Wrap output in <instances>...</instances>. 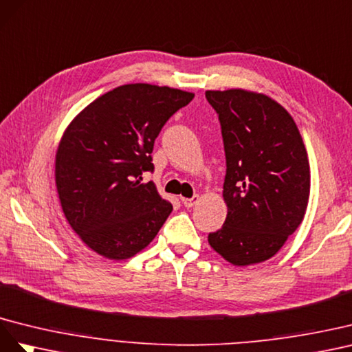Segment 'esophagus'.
<instances>
[{
	"mask_svg": "<svg viewBox=\"0 0 352 352\" xmlns=\"http://www.w3.org/2000/svg\"><path fill=\"white\" fill-rule=\"evenodd\" d=\"M182 202H183V205H184L186 208H192V206H195V205L199 202V196L195 195L193 197H190V199L182 197Z\"/></svg>",
	"mask_w": 352,
	"mask_h": 352,
	"instance_id": "esophagus-1",
	"label": "esophagus"
}]
</instances>
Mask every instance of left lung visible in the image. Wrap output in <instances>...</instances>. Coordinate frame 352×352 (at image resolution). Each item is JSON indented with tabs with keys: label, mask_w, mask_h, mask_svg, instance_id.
<instances>
[{
	"label": "left lung",
	"mask_w": 352,
	"mask_h": 352,
	"mask_svg": "<svg viewBox=\"0 0 352 352\" xmlns=\"http://www.w3.org/2000/svg\"><path fill=\"white\" fill-rule=\"evenodd\" d=\"M221 124L227 218L208 242L230 264L274 256L302 223L309 197L308 155L294 118L265 94L206 91Z\"/></svg>",
	"instance_id": "obj_1"
}]
</instances>
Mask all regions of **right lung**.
Returning <instances> with one entry per match:
<instances>
[{
    "mask_svg": "<svg viewBox=\"0 0 352 352\" xmlns=\"http://www.w3.org/2000/svg\"><path fill=\"white\" fill-rule=\"evenodd\" d=\"M193 93L126 84L96 98L69 124L56 153V187L79 239L107 259H128L156 237L173 205L153 182L155 140Z\"/></svg>",
    "mask_w": 352,
    "mask_h": 352,
    "instance_id": "right-lung-1",
    "label": "right lung"
}]
</instances>
